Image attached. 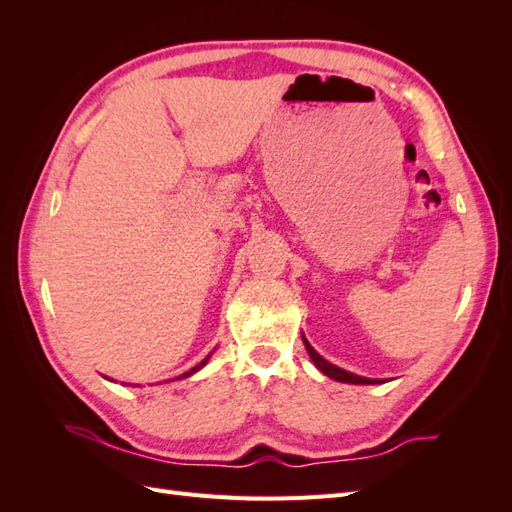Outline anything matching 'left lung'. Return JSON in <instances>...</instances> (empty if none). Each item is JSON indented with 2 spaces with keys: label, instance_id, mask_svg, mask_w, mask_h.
<instances>
[{
  "label": "left lung",
  "instance_id": "8db88e82",
  "mask_svg": "<svg viewBox=\"0 0 512 512\" xmlns=\"http://www.w3.org/2000/svg\"><path fill=\"white\" fill-rule=\"evenodd\" d=\"M303 344H305V348H307V354L312 356V361H314V365L322 371L324 376H329V378H333V380H337V382H350V384H378V382H384V380H371V378H361V376H354V374H350V371H344V369H339V367H335V365H331L329 361H324L322 356L309 346V342L307 339L303 337Z\"/></svg>",
  "mask_w": 512,
  "mask_h": 512
}]
</instances>
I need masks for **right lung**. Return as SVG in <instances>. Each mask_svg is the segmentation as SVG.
Masks as SVG:
<instances>
[{"label":"right lung","instance_id":"obj_1","mask_svg":"<svg viewBox=\"0 0 512 512\" xmlns=\"http://www.w3.org/2000/svg\"><path fill=\"white\" fill-rule=\"evenodd\" d=\"M211 354H213V352H211ZM211 354H209V356H207V359H205V361H203V363H198V365H196V367H192V369H190V371H185V374H183V376H179V378H175V380H181V378H190V376H192V374H196V371H198V369H203V367H205V365H207V361H209V359H211Z\"/></svg>","mask_w":512,"mask_h":512}]
</instances>
